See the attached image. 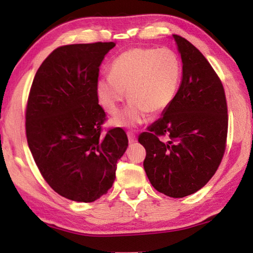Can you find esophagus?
<instances>
[{"instance_id": "obj_1", "label": "esophagus", "mask_w": 253, "mask_h": 253, "mask_svg": "<svg viewBox=\"0 0 253 253\" xmlns=\"http://www.w3.org/2000/svg\"><path fill=\"white\" fill-rule=\"evenodd\" d=\"M127 137H128V142H129V144H134L137 142L136 136L134 134H131V132H127Z\"/></svg>"}]
</instances>
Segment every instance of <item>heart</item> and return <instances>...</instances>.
<instances>
[{
	"mask_svg": "<svg viewBox=\"0 0 253 253\" xmlns=\"http://www.w3.org/2000/svg\"><path fill=\"white\" fill-rule=\"evenodd\" d=\"M181 76V60L173 50L134 48L114 60L110 75L99 77L97 96L105 110L115 114L127 90L129 104L110 123L117 127H136L146 121L148 113L157 115L169 108Z\"/></svg>",
	"mask_w": 253,
	"mask_h": 253,
	"instance_id": "heart-1",
	"label": "heart"
}]
</instances>
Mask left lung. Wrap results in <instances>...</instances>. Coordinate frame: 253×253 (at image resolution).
<instances>
[{
	"instance_id": "8db88e82",
	"label": "left lung",
	"mask_w": 253,
	"mask_h": 253,
	"mask_svg": "<svg viewBox=\"0 0 253 253\" xmlns=\"http://www.w3.org/2000/svg\"><path fill=\"white\" fill-rule=\"evenodd\" d=\"M172 37L183 63L182 83L172 104L138 142L146 149L144 169L154 188L184 198L202 188L219 168L228 108L223 85L204 55L184 38Z\"/></svg>"
}]
</instances>
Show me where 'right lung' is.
<instances>
[{"instance_id":"1","label":"right lung","mask_w":253,"mask_h":253,"mask_svg":"<svg viewBox=\"0 0 253 253\" xmlns=\"http://www.w3.org/2000/svg\"><path fill=\"white\" fill-rule=\"evenodd\" d=\"M115 45L60 46L42 62L30 91L25 129L34 162L58 194L76 202H93L108 192L128 146L122 128L101 134L106 114L96 84Z\"/></svg>"}]
</instances>
